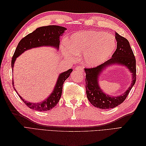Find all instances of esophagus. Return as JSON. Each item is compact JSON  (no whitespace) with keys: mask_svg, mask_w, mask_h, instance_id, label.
<instances>
[{"mask_svg":"<svg viewBox=\"0 0 146 146\" xmlns=\"http://www.w3.org/2000/svg\"><path fill=\"white\" fill-rule=\"evenodd\" d=\"M75 70H77V71H83V69L80 67V66H77V67H76V68H75Z\"/></svg>","mask_w":146,"mask_h":146,"instance_id":"1","label":"esophagus"}]
</instances>
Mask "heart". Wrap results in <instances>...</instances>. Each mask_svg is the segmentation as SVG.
<instances>
[{
    "label": "heart",
    "mask_w": 146,
    "mask_h": 146,
    "mask_svg": "<svg viewBox=\"0 0 146 146\" xmlns=\"http://www.w3.org/2000/svg\"><path fill=\"white\" fill-rule=\"evenodd\" d=\"M116 47V40L111 35L98 31H84L72 35L69 47H64L63 52L67 57H72L73 54H83L85 64L93 67L107 60Z\"/></svg>",
    "instance_id": "b5f03b06"
}]
</instances>
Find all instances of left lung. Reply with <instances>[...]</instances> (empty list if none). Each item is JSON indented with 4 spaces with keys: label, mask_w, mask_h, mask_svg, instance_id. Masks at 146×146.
<instances>
[{
    "label": "left lung",
    "mask_w": 146,
    "mask_h": 146,
    "mask_svg": "<svg viewBox=\"0 0 146 146\" xmlns=\"http://www.w3.org/2000/svg\"><path fill=\"white\" fill-rule=\"evenodd\" d=\"M117 48L111 58L96 68H85L86 92L88 99L95 107L100 109H109L117 107L125 100L132 87L136 82V59L129 41L117 33L115 34ZM123 65L132 73V82L131 86L125 93L119 96L111 97L105 94L99 87L98 76L104 68L113 64Z\"/></svg>",
    "instance_id": "obj_1"
}]
</instances>
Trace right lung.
<instances>
[{"label": "right lung", "mask_w": 146, "mask_h": 146, "mask_svg": "<svg viewBox=\"0 0 146 146\" xmlns=\"http://www.w3.org/2000/svg\"><path fill=\"white\" fill-rule=\"evenodd\" d=\"M66 30V29L65 27L58 25L44 26V27L36 29L34 32L23 38L18 43V45H17L13 56L11 60V68L13 70L16 58L25 50L30 49L32 48L42 46H51L56 48L58 50L60 46V36H62ZM72 71V69H70L67 71L61 73L59 75L53 92L47 99H45L41 102L31 103L24 100V99L22 98V97L17 93L14 87V85H13L14 84L13 80V86L19 98L29 108L39 111H48V110H50L55 107L58 103L61 94H62L63 83L66 79L69 77Z\"/></svg>", "instance_id": "1"}]
</instances>
